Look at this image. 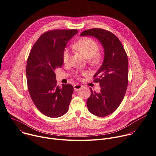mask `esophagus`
I'll use <instances>...</instances> for the list:
<instances>
[{
    "label": "esophagus",
    "mask_w": 156,
    "mask_h": 156,
    "mask_svg": "<svg viewBox=\"0 0 156 156\" xmlns=\"http://www.w3.org/2000/svg\"><path fill=\"white\" fill-rule=\"evenodd\" d=\"M82 86L81 85H80V84H75L74 85V86H73V87H74V90H75V91H78L80 89H81L82 88Z\"/></svg>",
    "instance_id": "esophagus-1"
}]
</instances>
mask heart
I'll list each match as a JSON object with an SVG mask.
<instances>
[{
	"instance_id": "heart-1",
	"label": "heart",
	"mask_w": 156,
	"mask_h": 156,
	"mask_svg": "<svg viewBox=\"0 0 156 156\" xmlns=\"http://www.w3.org/2000/svg\"><path fill=\"white\" fill-rule=\"evenodd\" d=\"M73 48L81 53L86 58L89 59V62L92 64H97L100 59V55L98 53V46L90 38H84L77 41L73 44ZM70 56L69 50L66 49L63 53V61L64 63H67L69 61Z\"/></svg>"
}]
</instances>
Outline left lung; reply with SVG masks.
Masks as SVG:
<instances>
[{"instance_id": "8db88e82", "label": "left lung", "mask_w": 156, "mask_h": 156, "mask_svg": "<svg viewBox=\"0 0 156 156\" xmlns=\"http://www.w3.org/2000/svg\"><path fill=\"white\" fill-rule=\"evenodd\" d=\"M80 35L96 38L104 49V59L94 76V81L100 84V92L90 88L87 107L97 116H107L119 107L124 97L128 84L127 55L121 42L110 31L94 28L83 31Z\"/></svg>"}]
</instances>
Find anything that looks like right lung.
Wrapping results in <instances>:
<instances>
[{
  "label": "right lung",
  "mask_w": 156,
  "mask_h": 156,
  "mask_svg": "<svg viewBox=\"0 0 156 156\" xmlns=\"http://www.w3.org/2000/svg\"><path fill=\"white\" fill-rule=\"evenodd\" d=\"M76 29L53 30L43 34L32 46L26 66L30 96L38 110L49 118H58L69 110L73 87L57 86L55 70L61 67L63 53Z\"/></svg>",
  "instance_id": "obj_1"
}]
</instances>
